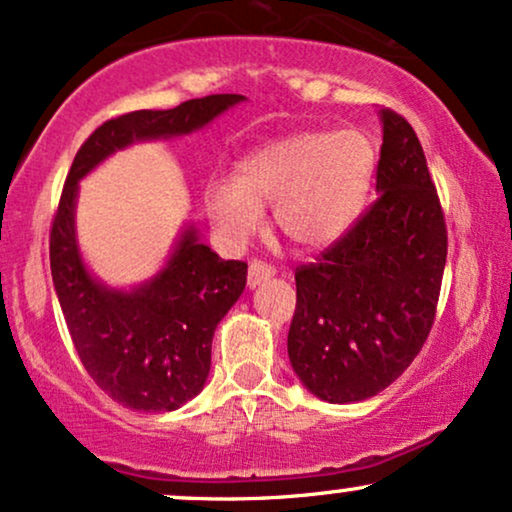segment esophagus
<instances>
[{
    "instance_id": "esophagus-1",
    "label": "esophagus",
    "mask_w": 512,
    "mask_h": 512,
    "mask_svg": "<svg viewBox=\"0 0 512 512\" xmlns=\"http://www.w3.org/2000/svg\"><path fill=\"white\" fill-rule=\"evenodd\" d=\"M274 274H276L274 267H269V264L257 262V260L250 262V267H248V286H250V288L262 286V283L272 279Z\"/></svg>"
}]
</instances>
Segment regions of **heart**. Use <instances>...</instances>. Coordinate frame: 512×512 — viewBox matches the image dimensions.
I'll use <instances>...</instances> for the list:
<instances>
[{
  "instance_id": "heart-1",
  "label": "heart",
  "mask_w": 512,
  "mask_h": 512,
  "mask_svg": "<svg viewBox=\"0 0 512 512\" xmlns=\"http://www.w3.org/2000/svg\"><path fill=\"white\" fill-rule=\"evenodd\" d=\"M377 166L379 145L362 128L293 133L240 157L233 178H212L202 205L229 248H243L272 205L276 229L298 248L324 250L360 219Z\"/></svg>"
}]
</instances>
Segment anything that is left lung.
<instances>
[{
  "mask_svg": "<svg viewBox=\"0 0 512 512\" xmlns=\"http://www.w3.org/2000/svg\"><path fill=\"white\" fill-rule=\"evenodd\" d=\"M379 200L317 264L295 272L288 360L312 396L360 403L391 386L427 341L446 267V224L403 116L379 109Z\"/></svg>",
  "mask_w": 512,
  "mask_h": 512,
  "instance_id": "left-lung-1",
  "label": "left lung"
}]
</instances>
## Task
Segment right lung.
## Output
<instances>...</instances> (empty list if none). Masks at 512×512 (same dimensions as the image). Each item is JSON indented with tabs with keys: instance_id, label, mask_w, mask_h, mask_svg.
<instances>
[{
	"instance_id": "1",
	"label": "right lung",
	"mask_w": 512,
	"mask_h": 512,
	"mask_svg": "<svg viewBox=\"0 0 512 512\" xmlns=\"http://www.w3.org/2000/svg\"><path fill=\"white\" fill-rule=\"evenodd\" d=\"M243 95H207L174 109H140L102 123L73 159L49 236V264L80 362L116 403L171 412L205 389L217 324L236 305L248 264L221 260L186 221L162 267L133 286L102 281L78 245L80 181L119 150L207 128Z\"/></svg>"
}]
</instances>
